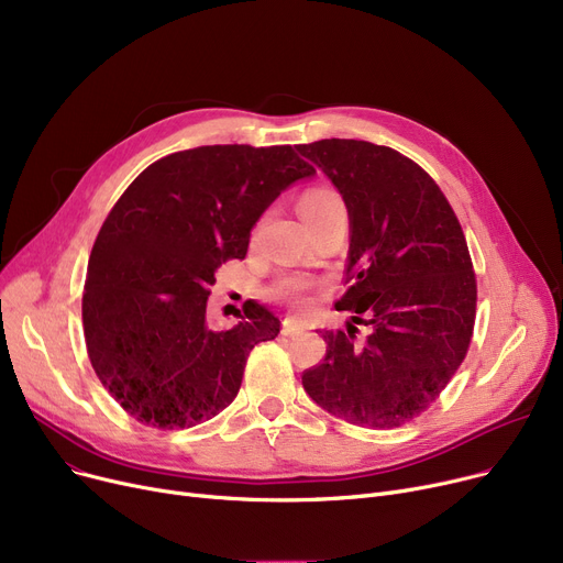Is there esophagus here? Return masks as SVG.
I'll return each instance as SVG.
<instances>
[{"mask_svg":"<svg viewBox=\"0 0 563 563\" xmlns=\"http://www.w3.org/2000/svg\"><path fill=\"white\" fill-rule=\"evenodd\" d=\"M285 338H294V335H299V333H303V329L299 327L297 321H291V319H287L285 323H283V331H280Z\"/></svg>","mask_w":563,"mask_h":563,"instance_id":"1","label":"esophagus"}]
</instances>
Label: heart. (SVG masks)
<instances>
[{"instance_id": "obj_1", "label": "heart", "mask_w": 563, "mask_h": 563, "mask_svg": "<svg viewBox=\"0 0 563 563\" xmlns=\"http://www.w3.org/2000/svg\"><path fill=\"white\" fill-rule=\"evenodd\" d=\"M299 210H301L303 219L310 223V221L319 219L321 214H329L333 210H344V202L338 191H333L329 187H314L301 196ZM274 294L278 299H283L291 306H306L310 294H312V283L301 276H287L276 283Z\"/></svg>"}]
</instances>
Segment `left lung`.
<instances>
[{
    "label": "left lung",
    "instance_id": "8db88e82",
    "mask_svg": "<svg viewBox=\"0 0 563 563\" xmlns=\"http://www.w3.org/2000/svg\"><path fill=\"white\" fill-rule=\"evenodd\" d=\"M297 151L331 177L351 221L349 289L335 310L353 317L323 333L327 356L303 372V388L349 424L401 427L448 388L475 331L465 234L433 177L388 145L321 139Z\"/></svg>",
    "mask_w": 563,
    "mask_h": 563
}]
</instances>
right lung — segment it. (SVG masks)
Instances as JSON below:
<instances>
[{"label":"right lung","mask_w":563,"mask_h":563,"mask_svg":"<svg viewBox=\"0 0 563 563\" xmlns=\"http://www.w3.org/2000/svg\"><path fill=\"white\" fill-rule=\"evenodd\" d=\"M314 168L291 145H200L147 166L115 200L88 257L84 340L104 390L153 429H189L230 406L255 344L280 319L249 301L207 329L214 274L249 251L251 228Z\"/></svg>","instance_id":"1"}]
</instances>
